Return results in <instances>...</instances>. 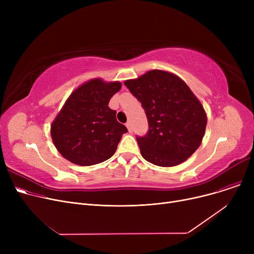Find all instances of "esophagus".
<instances>
[{
  "instance_id": "obj_1",
  "label": "esophagus",
  "mask_w": 254,
  "mask_h": 254,
  "mask_svg": "<svg viewBox=\"0 0 254 254\" xmlns=\"http://www.w3.org/2000/svg\"><path fill=\"white\" fill-rule=\"evenodd\" d=\"M126 126H127V129H128V131H129V132H131V131H132V127H131V124H130V122H127V123L126 124Z\"/></svg>"
}]
</instances>
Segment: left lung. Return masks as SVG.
Instances as JSON below:
<instances>
[{
    "mask_svg": "<svg viewBox=\"0 0 254 254\" xmlns=\"http://www.w3.org/2000/svg\"><path fill=\"white\" fill-rule=\"evenodd\" d=\"M125 85L147 116L148 132L137 137L146 161L174 167L191 156L205 135L207 115L188 84L175 74L151 70Z\"/></svg>",
    "mask_w": 254,
    "mask_h": 254,
    "instance_id": "1",
    "label": "left lung"
}]
</instances>
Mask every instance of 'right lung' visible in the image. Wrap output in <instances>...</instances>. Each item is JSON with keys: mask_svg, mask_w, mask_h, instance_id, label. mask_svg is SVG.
I'll return each instance as SVG.
<instances>
[{"mask_svg": "<svg viewBox=\"0 0 254 254\" xmlns=\"http://www.w3.org/2000/svg\"><path fill=\"white\" fill-rule=\"evenodd\" d=\"M122 88L118 81L100 78L76 88L51 124L50 134L59 152L79 166H92L110 158L127 128L108 107Z\"/></svg>", "mask_w": 254, "mask_h": 254, "instance_id": "obj_1", "label": "right lung"}]
</instances>
